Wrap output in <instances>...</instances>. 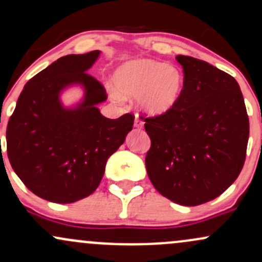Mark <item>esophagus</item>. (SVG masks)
Segmentation results:
<instances>
[{"instance_id": "34e87169", "label": "esophagus", "mask_w": 262, "mask_h": 262, "mask_svg": "<svg viewBox=\"0 0 262 262\" xmlns=\"http://www.w3.org/2000/svg\"><path fill=\"white\" fill-rule=\"evenodd\" d=\"M134 127L135 128H138V129H141L144 127V123L140 121L139 118H138V117H135V121H134Z\"/></svg>"}]
</instances>
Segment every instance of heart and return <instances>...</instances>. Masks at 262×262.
I'll return each instance as SVG.
<instances>
[{
    "mask_svg": "<svg viewBox=\"0 0 262 262\" xmlns=\"http://www.w3.org/2000/svg\"><path fill=\"white\" fill-rule=\"evenodd\" d=\"M119 95L137 97L138 106L151 117L167 114L179 103L185 85L183 75L172 65L150 59L123 62L113 74ZM114 96H118L113 92Z\"/></svg>",
    "mask_w": 262,
    "mask_h": 262,
    "instance_id": "obj_1",
    "label": "heart"
}]
</instances>
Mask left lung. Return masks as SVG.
<instances>
[{
  "label": "left lung",
  "instance_id": "left-lung-1",
  "mask_svg": "<svg viewBox=\"0 0 262 262\" xmlns=\"http://www.w3.org/2000/svg\"><path fill=\"white\" fill-rule=\"evenodd\" d=\"M183 91L171 112L145 118L151 140L148 176L159 193L181 206L214 200L245 162L249 117L239 83L215 66L177 55Z\"/></svg>",
  "mask_w": 262,
  "mask_h": 262
}]
</instances>
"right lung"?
<instances>
[{
    "mask_svg": "<svg viewBox=\"0 0 262 262\" xmlns=\"http://www.w3.org/2000/svg\"><path fill=\"white\" fill-rule=\"evenodd\" d=\"M100 50L62 56L32 77L18 97L6 140L12 169L29 191L55 203H73L96 191L107 160L133 129L134 116H102L104 87L87 74ZM79 84L84 98L61 103L65 88Z\"/></svg>",
    "mask_w": 262,
    "mask_h": 262,
    "instance_id": "add662e5",
    "label": "right lung"
}]
</instances>
